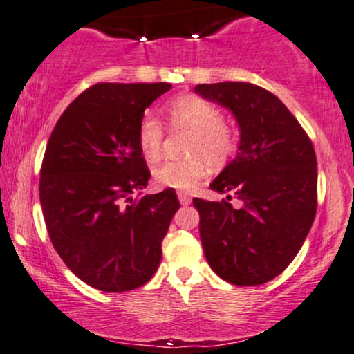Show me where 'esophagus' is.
<instances>
[{
  "label": "esophagus",
  "mask_w": 354,
  "mask_h": 354,
  "mask_svg": "<svg viewBox=\"0 0 354 354\" xmlns=\"http://www.w3.org/2000/svg\"><path fill=\"white\" fill-rule=\"evenodd\" d=\"M178 201H180L182 205H189L190 204V196L187 192H177Z\"/></svg>",
  "instance_id": "esophagus-1"
}]
</instances>
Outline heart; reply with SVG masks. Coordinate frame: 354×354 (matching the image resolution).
Here are the masks:
<instances>
[{"label":"heart","instance_id":"1","mask_svg":"<svg viewBox=\"0 0 354 354\" xmlns=\"http://www.w3.org/2000/svg\"><path fill=\"white\" fill-rule=\"evenodd\" d=\"M170 125L192 133L189 158L170 160L153 170V178L160 187L189 190L207 176L209 164L219 167L229 160L236 150V137L224 115L212 102L197 95H182L167 103ZM137 142L147 162H157L162 156L164 127L153 115L142 117L137 129Z\"/></svg>","mask_w":354,"mask_h":354}]
</instances>
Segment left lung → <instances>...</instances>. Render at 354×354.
<instances>
[{
    "label": "left lung",
    "instance_id": "left-lung-1",
    "mask_svg": "<svg viewBox=\"0 0 354 354\" xmlns=\"http://www.w3.org/2000/svg\"><path fill=\"white\" fill-rule=\"evenodd\" d=\"M194 91L227 109L239 127L236 157L210 189L232 194L242 205L192 201L201 216L204 256L230 284H264L291 264L315 221V149L271 91L244 82L202 83Z\"/></svg>",
    "mask_w": 354,
    "mask_h": 354
}]
</instances>
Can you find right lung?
Masks as SVG:
<instances>
[{
	"mask_svg": "<svg viewBox=\"0 0 354 354\" xmlns=\"http://www.w3.org/2000/svg\"><path fill=\"white\" fill-rule=\"evenodd\" d=\"M170 88L98 83L70 103L48 138L39 202L50 239L70 271L100 291L149 283L180 207L172 189L142 196L150 172L137 142L145 109Z\"/></svg>",
	"mask_w": 354,
	"mask_h": 354,
	"instance_id": "obj_1",
	"label": "right lung"
}]
</instances>
